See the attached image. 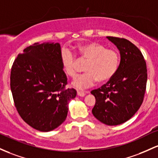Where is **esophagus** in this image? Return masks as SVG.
Wrapping results in <instances>:
<instances>
[{"label":"esophagus","instance_id":"esophagus-1","mask_svg":"<svg viewBox=\"0 0 158 158\" xmlns=\"http://www.w3.org/2000/svg\"><path fill=\"white\" fill-rule=\"evenodd\" d=\"M86 92H84V91H80V90H77V95H79V96H81V97H84L85 95H86Z\"/></svg>","mask_w":158,"mask_h":158}]
</instances>
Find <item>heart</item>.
Wrapping results in <instances>:
<instances>
[{
	"label": "heart",
	"mask_w": 158,
	"mask_h": 158,
	"mask_svg": "<svg viewBox=\"0 0 158 158\" xmlns=\"http://www.w3.org/2000/svg\"><path fill=\"white\" fill-rule=\"evenodd\" d=\"M81 60H88L84 69L86 72L77 76L72 86L77 89H84L93 86L97 81L104 83L112 79L119 66L120 56L114 49H109L98 42H86L77 47ZM61 65L65 74L74 77L78 72V60L69 50H63L60 55Z\"/></svg>",
	"instance_id": "b5f03b06"
}]
</instances>
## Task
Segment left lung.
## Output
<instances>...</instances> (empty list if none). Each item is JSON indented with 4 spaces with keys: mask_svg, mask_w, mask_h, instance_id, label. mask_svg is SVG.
Masks as SVG:
<instances>
[{
    "mask_svg": "<svg viewBox=\"0 0 158 158\" xmlns=\"http://www.w3.org/2000/svg\"><path fill=\"white\" fill-rule=\"evenodd\" d=\"M118 48L121 61L114 77L91 93L95 98L93 116L107 125L130 119L144 99L147 83L146 63L135 45L126 39L108 36Z\"/></svg>",
    "mask_w": 158,
    "mask_h": 158,
    "instance_id": "obj_1",
    "label": "left lung"
}]
</instances>
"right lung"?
Returning a JSON list of instances; mask_svg holds the SVG:
<instances>
[{"instance_id": "right-lung-1", "label": "right lung", "mask_w": 158, "mask_h": 158, "mask_svg": "<svg viewBox=\"0 0 158 158\" xmlns=\"http://www.w3.org/2000/svg\"><path fill=\"white\" fill-rule=\"evenodd\" d=\"M59 43H34L15 58L10 88L18 113L27 124L51 131L66 118L68 104L76 90L67 89Z\"/></svg>"}]
</instances>
